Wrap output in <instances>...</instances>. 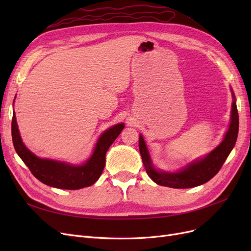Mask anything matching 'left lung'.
<instances>
[{
  "instance_id": "8db88e82",
  "label": "left lung",
  "mask_w": 251,
  "mask_h": 251,
  "mask_svg": "<svg viewBox=\"0 0 251 251\" xmlns=\"http://www.w3.org/2000/svg\"><path fill=\"white\" fill-rule=\"evenodd\" d=\"M232 104L230 112V123L228 130L226 131L224 138L211 151L201 158H197L189 162L184 168L177 172H168L158 170L151 161L150 151L142 135H139V151L142 162L149 177L155 183L172 188H191L206 183L222 168L223 163L233 149L239 133V114L237 109V101L232 89Z\"/></svg>"
}]
</instances>
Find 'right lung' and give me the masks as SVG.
<instances>
[{
	"instance_id": "obj_1",
	"label": "right lung",
	"mask_w": 251,
	"mask_h": 251,
	"mask_svg": "<svg viewBox=\"0 0 251 251\" xmlns=\"http://www.w3.org/2000/svg\"><path fill=\"white\" fill-rule=\"evenodd\" d=\"M124 127V124H117L105 130L98 138L89 159L79 164L35 156L26 148L22 140L14 112L11 133L16 151L36 179H39L44 184L55 188L79 189L94 184L100 179L104 169L105 154Z\"/></svg>"
}]
</instances>
